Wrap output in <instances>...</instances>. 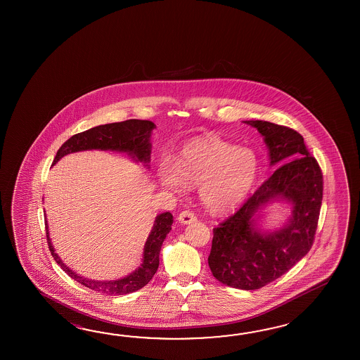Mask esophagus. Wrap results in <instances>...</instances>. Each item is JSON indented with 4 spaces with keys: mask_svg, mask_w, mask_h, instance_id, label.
Returning a JSON list of instances; mask_svg holds the SVG:
<instances>
[{
    "mask_svg": "<svg viewBox=\"0 0 360 360\" xmlns=\"http://www.w3.org/2000/svg\"><path fill=\"white\" fill-rule=\"evenodd\" d=\"M177 220H179V222L184 224V225H188V224L195 221L197 217L191 211H183V212H180L179 216H177Z\"/></svg>",
    "mask_w": 360,
    "mask_h": 360,
    "instance_id": "obj_1",
    "label": "esophagus"
}]
</instances>
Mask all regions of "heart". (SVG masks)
I'll return each mask as SVG.
<instances>
[{
    "label": "heart",
    "instance_id": "heart-1",
    "mask_svg": "<svg viewBox=\"0 0 360 360\" xmlns=\"http://www.w3.org/2000/svg\"><path fill=\"white\" fill-rule=\"evenodd\" d=\"M259 169L252 150L221 139L206 138L184 146L176 161L163 157L157 177L163 188L179 194L198 185L202 205L214 214H225L247 198Z\"/></svg>",
    "mask_w": 360,
    "mask_h": 360
}]
</instances>
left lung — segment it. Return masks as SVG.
<instances>
[{"mask_svg":"<svg viewBox=\"0 0 360 360\" xmlns=\"http://www.w3.org/2000/svg\"><path fill=\"white\" fill-rule=\"evenodd\" d=\"M259 131L270 166H279L226 221L214 228L208 265L220 283L253 291L283 276L313 245L323 198V175L297 131L268 121H245ZM276 201L292 214L276 230L259 224L261 209Z\"/></svg>","mask_w":360,"mask_h":360,"instance_id":"1","label":"left lung"}]
</instances>
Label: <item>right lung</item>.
<instances>
[{
	"label": "right lung",
	"instance_id": "1",
	"mask_svg": "<svg viewBox=\"0 0 360 360\" xmlns=\"http://www.w3.org/2000/svg\"><path fill=\"white\" fill-rule=\"evenodd\" d=\"M155 129V124L152 121L144 120H129L123 122L107 123L92 127L90 130L84 131L81 134L73 135L68 139L58 153L55 155L53 166L60 161L64 155L84 150H112L126 153L134 161L143 163L144 167L149 169L150 153H152V132ZM174 217L171 212H163L157 214L154 220L153 228L146 238L141 265L131 274L115 279V281H95L77 274L72 269H69L59 255L55 252L54 245L51 243V238L49 233V225H46L47 243L50 252L53 255L56 264L60 266L72 279L78 283L84 284V287L92 291L101 292L107 295H129L132 292L139 291L144 285L150 282L157 269L160 266V252L162 243L167 237L171 230Z\"/></svg>",
	"mask_w": 360,
	"mask_h": 360
}]
</instances>
